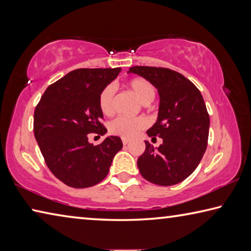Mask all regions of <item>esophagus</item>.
<instances>
[{"label":"esophagus","mask_w":251,"mask_h":251,"mask_svg":"<svg viewBox=\"0 0 251 251\" xmlns=\"http://www.w3.org/2000/svg\"><path fill=\"white\" fill-rule=\"evenodd\" d=\"M129 143V139H125V138H123V144H124V145H127V144Z\"/></svg>","instance_id":"esophagus-1"}]
</instances>
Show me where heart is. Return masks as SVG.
Wrapping results in <instances>:
<instances>
[{
	"label": "heart",
	"mask_w": 251,
	"mask_h": 251,
	"mask_svg": "<svg viewBox=\"0 0 251 251\" xmlns=\"http://www.w3.org/2000/svg\"><path fill=\"white\" fill-rule=\"evenodd\" d=\"M126 87L128 88L130 93L137 99L142 104L146 105L154 100L155 90L152 85L145 78H133L127 82ZM114 91L110 86H107L101 90L99 95V108L100 113L105 116H110L114 113L113 105ZM148 126V122L146 118L137 117V118H126V117H117L115 120L109 123L108 129L109 133L120 136L122 138L130 139L137 136L141 130L145 129Z\"/></svg>",
	"instance_id": "obj_1"
}]
</instances>
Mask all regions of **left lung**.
Returning a JSON list of instances; mask_svg holds the SVG:
<instances>
[{
    "mask_svg": "<svg viewBox=\"0 0 251 251\" xmlns=\"http://www.w3.org/2000/svg\"><path fill=\"white\" fill-rule=\"evenodd\" d=\"M128 73L142 76L159 94L158 116L147 130L163 139L154 148L145 141L137 166L146 180L159 186L179 184L192 175L205 154L209 115L198 88L184 75L164 67L134 66Z\"/></svg>",
    "mask_w": 251,
    "mask_h": 251,
    "instance_id": "left-lung-1",
    "label": "left lung"
}]
</instances>
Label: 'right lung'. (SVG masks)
<instances>
[{
	"mask_svg": "<svg viewBox=\"0 0 251 251\" xmlns=\"http://www.w3.org/2000/svg\"><path fill=\"white\" fill-rule=\"evenodd\" d=\"M121 69H78L46 88L34 112V136L53 175L74 188H87L107 176L122 139L108 136L100 145L88 134L105 135L99 95Z\"/></svg>",
	"mask_w": 251,
	"mask_h": 251,
	"instance_id": "1",
	"label": "right lung"
}]
</instances>
